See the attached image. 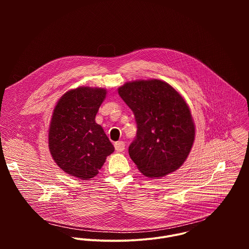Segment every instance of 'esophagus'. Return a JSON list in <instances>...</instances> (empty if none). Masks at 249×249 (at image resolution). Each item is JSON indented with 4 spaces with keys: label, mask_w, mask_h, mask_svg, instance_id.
<instances>
[{
    "label": "esophagus",
    "mask_w": 249,
    "mask_h": 249,
    "mask_svg": "<svg viewBox=\"0 0 249 249\" xmlns=\"http://www.w3.org/2000/svg\"><path fill=\"white\" fill-rule=\"evenodd\" d=\"M114 148L117 152H123L125 150V143L122 141L116 142V143L114 144Z\"/></svg>",
    "instance_id": "1"
}]
</instances>
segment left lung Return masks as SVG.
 <instances>
[{"mask_svg":"<svg viewBox=\"0 0 249 249\" xmlns=\"http://www.w3.org/2000/svg\"><path fill=\"white\" fill-rule=\"evenodd\" d=\"M137 123L129 155L148 177H160L178 169L187 159L195 126L187 103L160 80L135 81L118 89Z\"/></svg>","mask_w":249,"mask_h":249,"instance_id":"1","label":"left lung"}]
</instances>
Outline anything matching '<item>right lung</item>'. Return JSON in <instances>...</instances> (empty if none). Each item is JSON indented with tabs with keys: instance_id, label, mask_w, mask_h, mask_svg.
I'll list each match as a JSON object with an SVG mask.
<instances>
[{
	"instance_id": "obj_1",
	"label": "right lung",
	"mask_w": 249,
	"mask_h": 249,
	"mask_svg": "<svg viewBox=\"0 0 249 249\" xmlns=\"http://www.w3.org/2000/svg\"><path fill=\"white\" fill-rule=\"evenodd\" d=\"M106 89L81 87L67 91L53 110L48 141L57 165L82 180L92 178L114 147L95 116Z\"/></svg>"
}]
</instances>
